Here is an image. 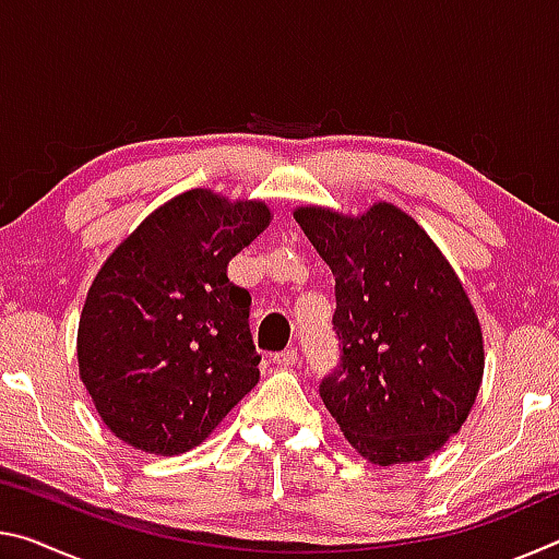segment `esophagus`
I'll return each instance as SVG.
<instances>
[{"label": "esophagus", "instance_id": "esophagus-1", "mask_svg": "<svg viewBox=\"0 0 559 559\" xmlns=\"http://www.w3.org/2000/svg\"><path fill=\"white\" fill-rule=\"evenodd\" d=\"M273 362H276L278 367H283V370H288V367H293V365L298 362V349L296 347L281 349V353L273 355Z\"/></svg>", "mask_w": 559, "mask_h": 559}]
</instances>
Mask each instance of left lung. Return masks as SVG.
<instances>
[{"label": "left lung", "mask_w": 559, "mask_h": 559, "mask_svg": "<svg viewBox=\"0 0 559 559\" xmlns=\"http://www.w3.org/2000/svg\"><path fill=\"white\" fill-rule=\"evenodd\" d=\"M296 222L335 276L340 359L318 384L367 461H421L461 429L484 377V337L461 281L392 204L359 219L300 206Z\"/></svg>", "instance_id": "left-lung-1"}]
</instances>
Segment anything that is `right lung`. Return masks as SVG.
<instances>
[{
    "instance_id": "add662e5",
    "label": "right lung",
    "mask_w": 559,
    "mask_h": 559,
    "mask_svg": "<svg viewBox=\"0 0 559 559\" xmlns=\"http://www.w3.org/2000/svg\"><path fill=\"white\" fill-rule=\"evenodd\" d=\"M263 202L189 189L122 241L88 290L79 367L108 429L177 456L210 437L259 382L251 296L226 266L266 229Z\"/></svg>"
}]
</instances>
